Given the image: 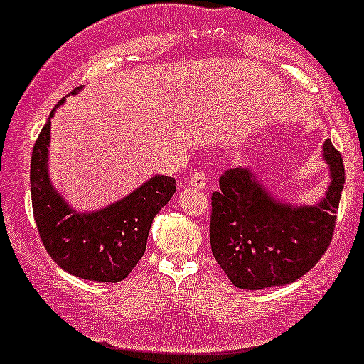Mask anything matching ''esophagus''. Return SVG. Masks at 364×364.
Listing matches in <instances>:
<instances>
[{"label":"esophagus","instance_id":"esophagus-1","mask_svg":"<svg viewBox=\"0 0 364 364\" xmlns=\"http://www.w3.org/2000/svg\"><path fill=\"white\" fill-rule=\"evenodd\" d=\"M206 175L201 173V171H196L193 177L189 178V186L194 187V189L198 191H203L204 187H206Z\"/></svg>","mask_w":364,"mask_h":364}]
</instances>
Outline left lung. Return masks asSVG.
<instances>
[{
  "instance_id": "1",
  "label": "left lung",
  "mask_w": 364,
  "mask_h": 364,
  "mask_svg": "<svg viewBox=\"0 0 364 364\" xmlns=\"http://www.w3.org/2000/svg\"><path fill=\"white\" fill-rule=\"evenodd\" d=\"M330 182L311 204L280 199L252 168L228 170L211 196V252L232 284L246 291L287 285L325 255L346 182L332 141L323 142Z\"/></svg>"
}]
</instances>
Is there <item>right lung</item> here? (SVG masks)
<instances>
[{"mask_svg":"<svg viewBox=\"0 0 364 364\" xmlns=\"http://www.w3.org/2000/svg\"><path fill=\"white\" fill-rule=\"evenodd\" d=\"M82 91L77 87L68 94ZM41 130L31 160L32 211L44 247L70 275L94 282H120L142 258L153 218L175 193V178L153 175L136 191L94 211H79L50 178L51 118Z\"/></svg>","mask_w":364,"mask_h":364,"instance_id":"right-lung-1","label":"right lung"}]
</instances>
